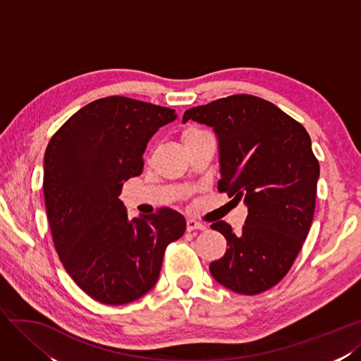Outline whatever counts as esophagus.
Wrapping results in <instances>:
<instances>
[{"label": "esophagus", "instance_id": "1", "mask_svg": "<svg viewBox=\"0 0 361 361\" xmlns=\"http://www.w3.org/2000/svg\"><path fill=\"white\" fill-rule=\"evenodd\" d=\"M186 225H188V231H193V230H205V228H207V225L202 224V222L195 221V219H188Z\"/></svg>", "mask_w": 361, "mask_h": 361}]
</instances>
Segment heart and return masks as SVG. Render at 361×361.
<instances>
[{
  "instance_id": "heart-1",
  "label": "heart",
  "mask_w": 361,
  "mask_h": 361,
  "mask_svg": "<svg viewBox=\"0 0 361 361\" xmlns=\"http://www.w3.org/2000/svg\"><path fill=\"white\" fill-rule=\"evenodd\" d=\"M202 133H205V131H202V130H200L197 127H189V128H186V130L183 131V140L186 142V140H189V139H192L195 136L202 135Z\"/></svg>"
}]
</instances>
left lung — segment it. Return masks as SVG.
<instances>
[{
  "instance_id": "1",
  "label": "left lung",
  "mask_w": 361,
  "mask_h": 361,
  "mask_svg": "<svg viewBox=\"0 0 361 361\" xmlns=\"http://www.w3.org/2000/svg\"><path fill=\"white\" fill-rule=\"evenodd\" d=\"M189 119L218 136V190L248 207L239 234L224 221L210 225L228 245L210 272L235 293H262L289 272L312 226L319 161L310 136L272 102L245 94L192 107Z\"/></svg>"
}]
</instances>
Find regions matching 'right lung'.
<instances>
[{"instance_id":"1","label":"right lung","mask_w":361,"mask_h":361,"mask_svg":"<svg viewBox=\"0 0 361 361\" xmlns=\"http://www.w3.org/2000/svg\"><path fill=\"white\" fill-rule=\"evenodd\" d=\"M175 119L168 107L107 97L80 109L48 143L44 197L56 251L101 304H128L149 292L166 246L186 231L172 209L130 219L119 200L123 181L142 173L148 140Z\"/></svg>"}]
</instances>
